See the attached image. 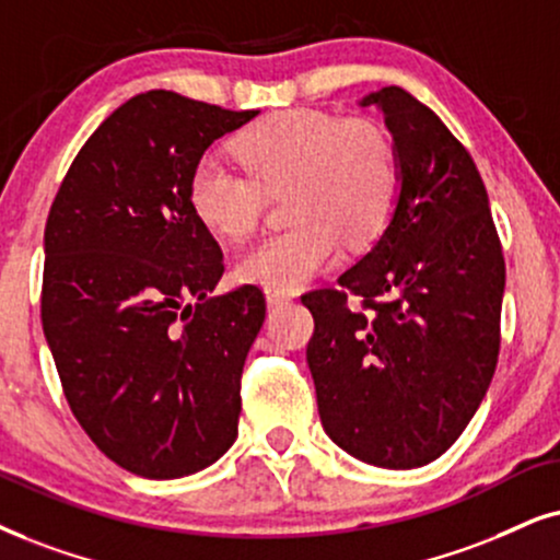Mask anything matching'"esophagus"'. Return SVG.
Instances as JSON below:
<instances>
[{
  "label": "esophagus",
  "instance_id": "esophagus-1",
  "mask_svg": "<svg viewBox=\"0 0 560 560\" xmlns=\"http://www.w3.org/2000/svg\"><path fill=\"white\" fill-rule=\"evenodd\" d=\"M289 300H292V294L289 292H281V289H266L268 307H281V304H287Z\"/></svg>",
  "mask_w": 560,
  "mask_h": 560
}]
</instances>
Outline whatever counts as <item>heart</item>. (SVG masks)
Instances as JSON below:
<instances>
[{"label": "heart", "mask_w": 560, "mask_h": 560, "mask_svg": "<svg viewBox=\"0 0 560 560\" xmlns=\"http://www.w3.org/2000/svg\"><path fill=\"white\" fill-rule=\"evenodd\" d=\"M237 167L201 158L188 180L198 222L243 240L264 214L266 194H287L292 228L240 258L245 281L300 289L336 264L346 245L362 250L385 235L400 198V160L390 133L370 118L328 110H279L235 139Z\"/></svg>", "instance_id": "obj_1"}]
</instances>
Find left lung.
I'll use <instances>...</instances> for the list:
<instances>
[{"instance_id": "obj_1", "label": "left lung", "mask_w": 560, "mask_h": 560, "mask_svg": "<svg viewBox=\"0 0 560 560\" xmlns=\"http://www.w3.org/2000/svg\"><path fill=\"white\" fill-rule=\"evenodd\" d=\"M400 160L390 228L338 287L302 294L315 320L307 364L325 434L390 470L444 455L499 362L506 266L470 152L427 105L382 88Z\"/></svg>"}]
</instances>
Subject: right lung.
Returning a JSON list of instances; mask_svg holds the SVG:
<instances>
[{"instance_id": "obj_1", "label": "right lung", "mask_w": 560, "mask_h": 560, "mask_svg": "<svg viewBox=\"0 0 560 560\" xmlns=\"http://www.w3.org/2000/svg\"><path fill=\"white\" fill-rule=\"evenodd\" d=\"M256 116L133 95L84 141L48 211L40 320L63 398L133 476H190L237 436L266 296L253 284L211 294L224 258L188 180L211 141Z\"/></svg>"}]
</instances>
